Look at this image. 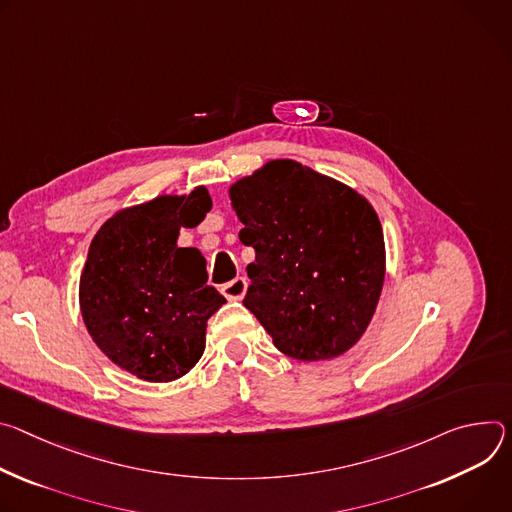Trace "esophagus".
Segmentation results:
<instances>
[{
	"mask_svg": "<svg viewBox=\"0 0 512 512\" xmlns=\"http://www.w3.org/2000/svg\"><path fill=\"white\" fill-rule=\"evenodd\" d=\"M246 291H248V280H246L244 276H238V278H234V280H230V282H225V285L221 287L223 297L230 299V301H240V299H244Z\"/></svg>",
	"mask_w": 512,
	"mask_h": 512,
	"instance_id": "34e87169",
	"label": "esophagus"
}]
</instances>
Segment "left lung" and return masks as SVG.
Wrapping results in <instances>:
<instances>
[{
	"instance_id": "left-lung-1",
	"label": "left lung",
	"mask_w": 512,
	"mask_h": 512,
	"mask_svg": "<svg viewBox=\"0 0 512 512\" xmlns=\"http://www.w3.org/2000/svg\"><path fill=\"white\" fill-rule=\"evenodd\" d=\"M252 246L244 299L295 360H329L364 335L384 285L382 225L358 191L301 162L270 160L230 187Z\"/></svg>"
}]
</instances>
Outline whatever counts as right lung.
Instances as JSON below:
<instances>
[{
    "label": "right lung",
    "mask_w": 512,
    "mask_h": 512,
    "mask_svg": "<svg viewBox=\"0 0 512 512\" xmlns=\"http://www.w3.org/2000/svg\"><path fill=\"white\" fill-rule=\"evenodd\" d=\"M211 209L205 187L160 195L109 217L95 234L79 282L85 327L122 370L148 380L185 376L203 356L207 319L225 299L207 285L205 258L179 248L181 227Z\"/></svg>",
    "instance_id": "add662e5"
}]
</instances>
